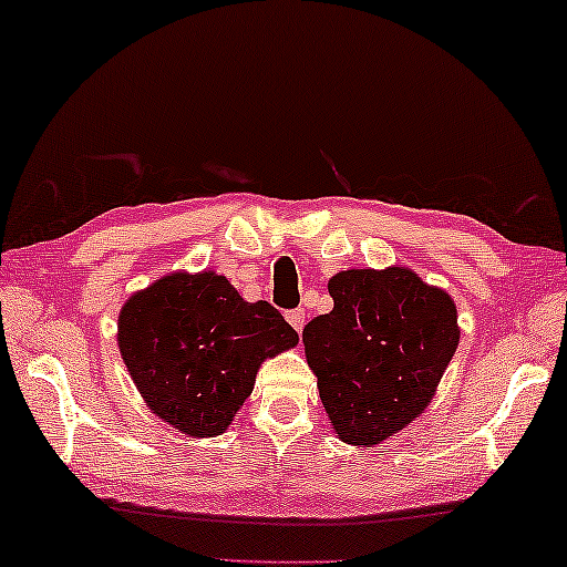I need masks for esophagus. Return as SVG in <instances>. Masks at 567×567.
Listing matches in <instances>:
<instances>
[{
    "instance_id": "obj_1",
    "label": "esophagus",
    "mask_w": 567,
    "mask_h": 567,
    "mask_svg": "<svg viewBox=\"0 0 567 567\" xmlns=\"http://www.w3.org/2000/svg\"><path fill=\"white\" fill-rule=\"evenodd\" d=\"M286 321H289V324L296 329V332L301 334L303 324H307V311H303V309H291V311H286Z\"/></svg>"
}]
</instances>
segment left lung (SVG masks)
Masks as SVG:
<instances>
[{"label": "left lung", "instance_id": "1", "mask_svg": "<svg viewBox=\"0 0 567 567\" xmlns=\"http://www.w3.org/2000/svg\"><path fill=\"white\" fill-rule=\"evenodd\" d=\"M334 309L303 327V352L334 431L378 446L425 411L458 347L456 303L411 268L329 278Z\"/></svg>", "mask_w": 567, "mask_h": 567}]
</instances>
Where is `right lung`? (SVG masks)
<instances>
[{"instance_id":"add662e5","label":"right lung","mask_w":567,"mask_h":567,"mask_svg":"<svg viewBox=\"0 0 567 567\" xmlns=\"http://www.w3.org/2000/svg\"><path fill=\"white\" fill-rule=\"evenodd\" d=\"M296 344L281 311L213 271L162 276L118 313L121 360L144 403L193 439L228 431L260 364Z\"/></svg>"}]
</instances>
